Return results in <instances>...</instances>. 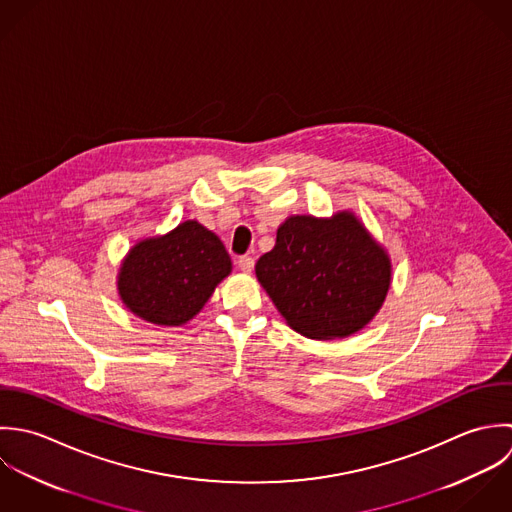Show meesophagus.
<instances>
[{
	"label": "esophagus",
	"mask_w": 512,
	"mask_h": 512,
	"mask_svg": "<svg viewBox=\"0 0 512 512\" xmlns=\"http://www.w3.org/2000/svg\"><path fill=\"white\" fill-rule=\"evenodd\" d=\"M237 265H239V269H241L243 273H251L253 267H255V259L249 257V255H241V257L237 259Z\"/></svg>",
	"instance_id": "obj_1"
}]
</instances>
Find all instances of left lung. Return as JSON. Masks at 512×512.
Returning a JSON list of instances; mask_svg holds the SVG:
<instances>
[{
	"instance_id": "obj_1",
	"label": "left lung",
	"mask_w": 512,
	"mask_h": 512,
	"mask_svg": "<svg viewBox=\"0 0 512 512\" xmlns=\"http://www.w3.org/2000/svg\"><path fill=\"white\" fill-rule=\"evenodd\" d=\"M255 273L303 336L344 338L364 328L390 289V259L350 213L289 217Z\"/></svg>"
}]
</instances>
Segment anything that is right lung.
I'll return each mask as SVG.
<instances>
[{
    "label": "right lung",
    "mask_w": 512,
    "mask_h": 512,
    "mask_svg": "<svg viewBox=\"0 0 512 512\" xmlns=\"http://www.w3.org/2000/svg\"><path fill=\"white\" fill-rule=\"evenodd\" d=\"M231 271L219 237L186 221L164 237L140 241L122 263L118 291L140 318L180 326L194 318Z\"/></svg>",
    "instance_id": "obj_1"
}]
</instances>
